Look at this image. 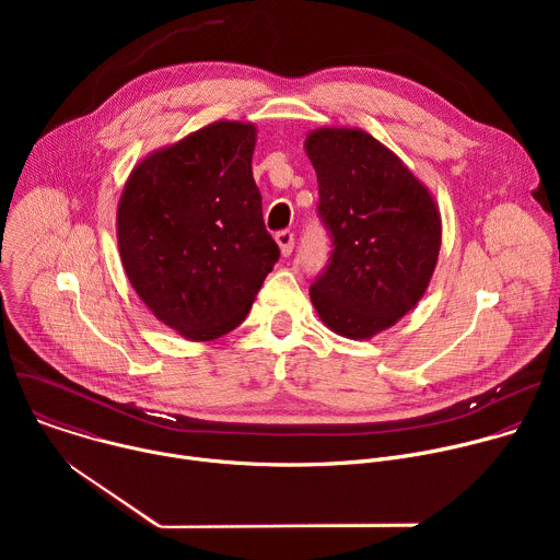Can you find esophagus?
I'll use <instances>...</instances> for the list:
<instances>
[{
  "label": "esophagus",
  "instance_id": "1",
  "mask_svg": "<svg viewBox=\"0 0 560 560\" xmlns=\"http://www.w3.org/2000/svg\"><path fill=\"white\" fill-rule=\"evenodd\" d=\"M277 244H279V250L283 257H290L292 255V248H294V234L290 230H281L277 232Z\"/></svg>",
  "mask_w": 560,
  "mask_h": 560
}]
</instances>
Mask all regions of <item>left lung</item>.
Masks as SVG:
<instances>
[{
    "mask_svg": "<svg viewBox=\"0 0 560 560\" xmlns=\"http://www.w3.org/2000/svg\"><path fill=\"white\" fill-rule=\"evenodd\" d=\"M303 148L335 246L310 288L312 305L335 335L372 339L430 285L443 234L439 203L401 159L361 128H314Z\"/></svg>",
    "mask_w": 560,
    "mask_h": 560,
    "instance_id": "obj_1",
    "label": "left lung"
}]
</instances>
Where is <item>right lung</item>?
Segmentation results:
<instances>
[{
	"label": "right lung",
	"mask_w": 560,
	"mask_h": 560,
	"mask_svg": "<svg viewBox=\"0 0 560 560\" xmlns=\"http://www.w3.org/2000/svg\"><path fill=\"white\" fill-rule=\"evenodd\" d=\"M257 126L219 119L148 152L117 206L124 272L159 322L214 341L244 322L279 246L253 177Z\"/></svg>",
	"instance_id": "right-lung-1"
}]
</instances>
